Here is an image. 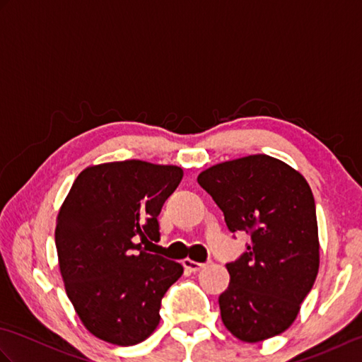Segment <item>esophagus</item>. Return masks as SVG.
<instances>
[{
  "label": "esophagus",
  "mask_w": 362,
  "mask_h": 362,
  "mask_svg": "<svg viewBox=\"0 0 362 362\" xmlns=\"http://www.w3.org/2000/svg\"><path fill=\"white\" fill-rule=\"evenodd\" d=\"M205 266H206L205 263H197V261H193V259H189V258L183 259V267L188 269V271H191V272H199Z\"/></svg>",
  "instance_id": "1"
}]
</instances>
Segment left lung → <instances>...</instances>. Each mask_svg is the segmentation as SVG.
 Segmentation results:
<instances>
[{
  "mask_svg": "<svg viewBox=\"0 0 362 362\" xmlns=\"http://www.w3.org/2000/svg\"><path fill=\"white\" fill-rule=\"evenodd\" d=\"M224 213L232 233L250 236L228 263L219 296L226 328L244 342L288 329L319 272L316 204L305 177L284 161L257 153L224 161L197 177Z\"/></svg>",
  "mask_w": 362,
  "mask_h": 362,
  "instance_id": "left-lung-1",
  "label": "left lung"
}]
</instances>
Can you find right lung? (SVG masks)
<instances>
[{
  "label": "right lung",
  "mask_w": 362,
  "mask_h": 362,
  "mask_svg": "<svg viewBox=\"0 0 362 362\" xmlns=\"http://www.w3.org/2000/svg\"><path fill=\"white\" fill-rule=\"evenodd\" d=\"M182 177L179 166L141 160L88 166L60 206L56 247L66 296L99 339L127 347L160 324L161 298L183 267L141 244L160 240L157 218Z\"/></svg>",
  "instance_id": "obj_1"
}]
</instances>
